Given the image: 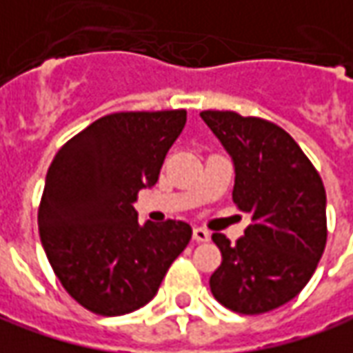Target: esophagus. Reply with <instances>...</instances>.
<instances>
[{
	"label": "esophagus",
	"mask_w": 353,
	"mask_h": 353,
	"mask_svg": "<svg viewBox=\"0 0 353 353\" xmlns=\"http://www.w3.org/2000/svg\"><path fill=\"white\" fill-rule=\"evenodd\" d=\"M193 239L199 241V243H203V241H208V239H210V234H208V230H205V228H195V230H193Z\"/></svg>",
	"instance_id": "obj_1"
}]
</instances>
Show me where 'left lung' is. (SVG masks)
I'll return each instance as SVG.
<instances>
[{"label":"left lung","instance_id":"obj_1","mask_svg":"<svg viewBox=\"0 0 353 353\" xmlns=\"http://www.w3.org/2000/svg\"><path fill=\"white\" fill-rule=\"evenodd\" d=\"M201 117L232 157V199L253 220L236 245L224 234H212L222 265L210 276V292L236 313H267L294 299L323 257V179L282 127L236 112L207 110Z\"/></svg>","mask_w":353,"mask_h":353}]
</instances>
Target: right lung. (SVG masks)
Wrapping results in <instances>:
<instances>
[{"label": "right lung", "mask_w": 353, "mask_h": 353, "mask_svg": "<svg viewBox=\"0 0 353 353\" xmlns=\"http://www.w3.org/2000/svg\"><path fill=\"white\" fill-rule=\"evenodd\" d=\"M185 110L119 112L96 119L57 150L46 174L38 230L67 294L117 317L157 296L193 230L181 220H137L141 189L158 181Z\"/></svg>", "instance_id": "right-lung-1"}]
</instances>
